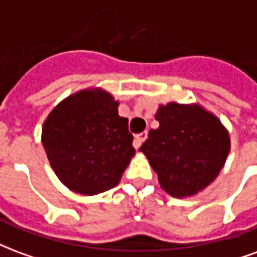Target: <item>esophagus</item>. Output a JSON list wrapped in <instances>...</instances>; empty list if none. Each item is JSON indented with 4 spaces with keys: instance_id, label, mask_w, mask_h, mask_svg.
<instances>
[{
    "instance_id": "obj_1",
    "label": "esophagus",
    "mask_w": 257,
    "mask_h": 257,
    "mask_svg": "<svg viewBox=\"0 0 257 257\" xmlns=\"http://www.w3.org/2000/svg\"><path fill=\"white\" fill-rule=\"evenodd\" d=\"M147 139V132H142V134L139 135H136L135 136V142H134V146H135V149H139L140 146H142V143L145 142V140Z\"/></svg>"
}]
</instances>
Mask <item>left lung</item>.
Segmentation results:
<instances>
[{
	"instance_id": "obj_1",
	"label": "left lung",
	"mask_w": 257,
	"mask_h": 257,
	"mask_svg": "<svg viewBox=\"0 0 257 257\" xmlns=\"http://www.w3.org/2000/svg\"><path fill=\"white\" fill-rule=\"evenodd\" d=\"M157 129L149 132L142 151L158 175L161 189L176 198L206 189L224 167L230 135L220 119L199 104L171 101L158 107Z\"/></svg>"
}]
</instances>
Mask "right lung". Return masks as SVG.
I'll use <instances>...</instances> for the list:
<instances>
[{"label": "right lung", "instance_id": "add662e5", "mask_svg": "<svg viewBox=\"0 0 257 257\" xmlns=\"http://www.w3.org/2000/svg\"><path fill=\"white\" fill-rule=\"evenodd\" d=\"M101 88L63 99L42 125V146L62 183L74 193L96 195L115 187L135 156L128 118Z\"/></svg>", "mask_w": 257, "mask_h": 257}]
</instances>
